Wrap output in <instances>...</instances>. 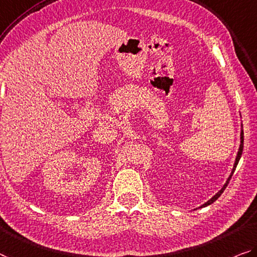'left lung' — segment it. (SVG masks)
<instances>
[{
	"label": "left lung",
	"instance_id": "left-lung-1",
	"mask_svg": "<svg viewBox=\"0 0 257 257\" xmlns=\"http://www.w3.org/2000/svg\"><path fill=\"white\" fill-rule=\"evenodd\" d=\"M240 147H239V152H238V154H236V157H235V162H234V165H233V169H232V172H231V175H230V177H228L227 178V180H226V183L224 184V186L222 187V189H220L219 192H217L216 194L211 197L210 200L209 201H207L206 203L204 204H202V206H201L200 208H203V207H207V206H209V204H211V203H214L215 201L218 199V197L222 195V193L224 192V189L226 188V186H227V184H228V181L231 180V178H232V175H233V172H234V170H235V168H236V165H238V163H239V160H240V157H241V155H242V151H243V131L241 130V134H240Z\"/></svg>",
	"mask_w": 257,
	"mask_h": 257
}]
</instances>
